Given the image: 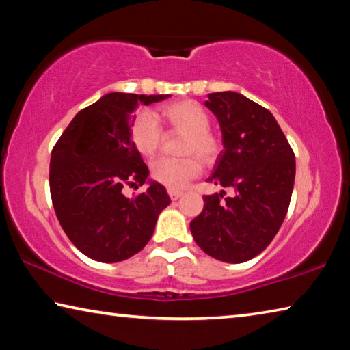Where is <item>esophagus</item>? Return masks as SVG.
<instances>
[{"label":"esophagus","mask_w":350,"mask_h":350,"mask_svg":"<svg viewBox=\"0 0 350 350\" xmlns=\"http://www.w3.org/2000/svg\"><path fill=\"white\" fill-rule=\"evenodd\" d=\"M168 194H170V198H171V200H177L179 199L182 194H183V191H180V189H168Z\"/></svg>","instance_id":"1"}]
</instances>
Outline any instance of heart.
Listing matches in <instances>:
<instances>
[{"label":"heart","instance_id":"1","mask_svg":"<svg viewBox=\"0 0 350 350\" xmlns=\"http://www.w3.org/2000/svg\"><path fill=\"white\" fill-rule=\"evenodd\" d=\"M156 117L174 131L183 133L180 152L185 156L157 159L151 163V176L171 189L183 188L202 170V161L198 157L211 162L219 152V142L208 129L210 116L193 100H180L159 108ZM131 140L144 157H152L157 152L162 142V129L151 112H142L135 117ZM187 152H196L200 155L187 154Z\"/></svg>","mask_w":350,"mask_h":350}]
</instances>
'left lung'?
Wrapping results in <instances>:
<instances>
[{
	"mask_svg": "<svg viewBox=\"0 0 350 350\" xmlns=\"http://www.w3.org/2000/svg\"><path fill=\"white\" fill-rule=\"evenodd\" d=\"M224 150L206 182L232 188L204 198L189 222L196 244L211 258L239 264L265 250L287 215L295 183V154L269 109L242 94H208Z\"/></svg>",
	"mask_w": 350,
	"mask_h": 350,
	"instance_id": "8db88e82",
	"label": "left lung"
}]
</instances>
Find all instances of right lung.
<instances>
[{
	"label": "right lung",
	"instance_id": "1",
	"mask_svg": "<svg viewBox=\"0 0 350 350\" xmlns=\"http://www.w3.org/2000/svg\"><path fill=\"white\" fill-rule=\"evenodd\" d=\"M165 96L111 92L77 114L52 150L49 185L55 215L70 242L98 262H120L151 239L157 217L170 205L163 185L131 140L134 111ZM148 185L137 198L126 185Z\"/></svg>",
	"mask_w": 350,
	"mask_h": 350
}]
</instances>
